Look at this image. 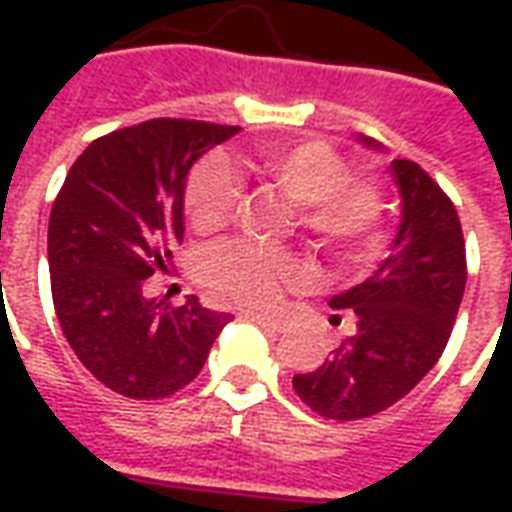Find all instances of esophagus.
Wrapping results in <instances>:
<instances>
[{"label": "esophagus", "mask_w": 512, "mask_h": 512, "mask_svg": "<svg viewBox=\"0 0 512 512\" xmlns=\"http://www.w3.org/2000/svg\"><path fill=\"white\" fill-rule=\"evenodd\" d=\"M246 321H252L255 326H260V329H266V332L271 334H279L285 332V321H279V318H266V315H257V312H244Z\"/></svg>", "instance_id": "1"}]
</instances>
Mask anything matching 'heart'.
Wrapping results in <instances>:
<instances>
[{
	"instance_id": "1",
	"label": "heart",
	"mask_w": 512,
	"mask_h": 512,
	"mask_svg": "<svg viewBox=\"0 0 512 512\" xmlns=\"http://www.w3.org/2000/svg\"><path fill=\"white\" fill-rule=\"evenodd\" d=\"M238 167L277 186L293 205L304 233L329 255L348 257L373 238L381 222V189L373 180L351 178L345 158L323 142L263 145L238 156ZM238 180L222 156L202 158L191 169L183 205L200 233L219 230L238 205ZM213 288L249 307L274 304L285 282L307 274L304 257L255 241H230L205 263Z\"/></svg>"
}]
</instances>
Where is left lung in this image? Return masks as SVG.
I'll list each match as a JSON object with an SVG mask.
<instances>
[{
  "mask_svg": "<svg viewBox=\"0 0 512 512\" xmlns=\"http://www.w3.org/2000/svg\"><path fill=\"white\" fill-rule=\"evenodd\" d=\"M359 142L381 150L376 139ZM400 224L381 266L334 296L354 310L356 332L312 373L293 376L296 395L326 419H365L384 411L428 376L450 340L466 288V249L458 211L425 169L392 161Z\"/></svg>",
  "mask_w": 512,
  "mask_h": 512,
  "instance_id": "1",
  "label": "left lung"
}]
</instances>
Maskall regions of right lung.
<instances>
[{
    "label": "right lung",
    "mask_w": 512,
    "mask_h": 512,
    "mask_svg": "<svg viewBox=\"0 0 512 512\" xmlns=\"http://www.w3.org/2000/svg\"><path fill=\"white\" fill-rule=\"evenodd\" d=\"M241 131L158 117L87 145L49 219L51 299L65 340L117 395L158 400L197 378L230 315L147 299L183 241V194L194 161Z\"/></svg>",
    "instance_id": "1"
}]
</instances>
